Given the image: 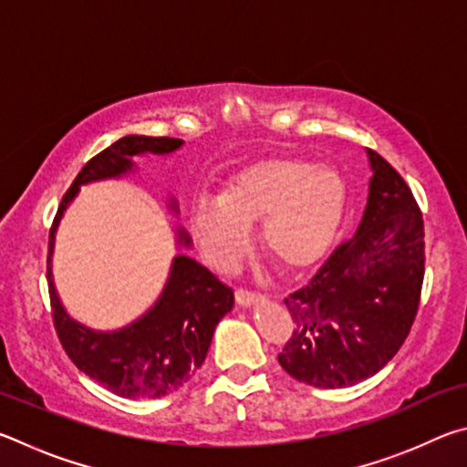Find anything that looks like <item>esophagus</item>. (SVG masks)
<instances>
[{
  "label": "esophagus",
  "mask_w": 467,
  "mask_h": 467,
  "mask_svg": "<svg viewBox=\"0 0 467 467\" xmlns=\"http://www.w3.org/2000/svg\"><path fill=\"white\" fill-rule=\"evenodd\" d=\"M234 298H236V303H239L241 306H253V305H257V303H264V296L262 295H257V292L243 290V288H239V290L234 292Z\"/></svg>",
  "instance_id": "1"
}]
</instances>
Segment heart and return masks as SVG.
<instances>
[{
  "instance_id": "b5f03b06",
  "label": "heart",
  "mask_w": 467,
  "mask_h": 467,
  "mask_svg": "<svg viewBox=\"0 0 467 467\" xmlns=\"http://www.w3.org/2000/svg\"><path fill=\"white\" fill-rule=\"evenodd\" d=\"M346 210V185L336 171L305 158L267 156L228 181L216 200H197L192 226L205 255L231 265L247 243V226L262 223L259 244L288 274L319 264Z\"/></svg>"
}]
</instances>
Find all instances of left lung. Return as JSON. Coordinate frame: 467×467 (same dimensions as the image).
<instances>
[{"mask_svg": "<svg viewBox=\"0 0 467 467\" xmlns=\"http://www.w3.org/2000/svg\"><path fill=\"white\" fill-rule=\"evenodd\" d=\"M365 216L306 286L284 298L295 331L278 362L337 389L379 373L412 329L424 280V223L412 189L375 150Z\"/></svg>", "mask_w": 467, "mask_h": 467, "instance_id": "left-lung-1", "label": "left lung"}]
</instances>
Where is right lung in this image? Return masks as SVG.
I'll use <instances>...</instances> for the list:
<instances>
[{
	"label": "right lung",
	"instance_id": "right-lung-1",
	"mask_svg": "<svg viewBox=\"0 0 467 467\" xmlns=\"http://www.w3.org/2000/svg\"><path fill=\"white\" fill-rule=\"evenodd\" d=\"M181 144L183 140L177 138L125 136L117 140L92 156L78 172L72 187L63 195L49 231L47 282L53 326L63 350L82 373L115 395L130 400L164 398L181 389L197 373L208 354L218 321L233 309V288L195 259L177 255L167 286L144 317L113 334L92 331L63 311L55 292L51 280L55 228L80 185L123 175L131 169L130 156L144 152L169 154ZM171 208H177V203L172 202ZM179 243L189 244L183 231H179Z\"/></svg>",
	"mask_w": 467,
	"mask_h": 467
}]
</instances>
